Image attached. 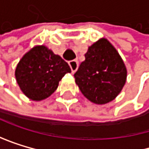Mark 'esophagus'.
<instances>
[{
  "mask_svg": "<svg viewBox=\"0 0 149 149\" xmlns=\"http://www.w3.org/2000/svg\"><path fill=\"white\" fill-rule=\"evenodd\" d=\"M69 64H70V67L72 72H75V71L78 70V67H79V61H78L77 60H72V61H69Z\"/></svg>",
  "mask_w": 149,
  "mask_h": 149,
  "instance_id": "esophagus-1",
  "label": "esophagus"
}]
</instances>
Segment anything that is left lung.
Masks as SVG:
<instances>
[{
	"instance_id": "left-lung-1",
	"label": "left lung",
	"mask_w": 149,
	"mask_h": 149,
	"mask_svg": "<svg viewBox=\"0 0 149 149\" xmlns=\"http://www.w3.org/2000/svg\"><path fill=\"white\" fill-rule=\"evenodd\" d=\"M74 74L81 93L95 104L113 100L122 91L127 70L115 48L103 38L91 45Z\"/></svg>"
}]
</instances>
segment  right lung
<instances>
[{
	"label": "right lung",
	"mask_w": 149,
	"mask_h": 149,
	"mask_svg": "<svg viewBox=\"0 0 149 149\" xmlns=\"http://www.w3.org/2000/svg\"><path fill=\"white\" fill-rule=\"evenodd\" d=\"M70 68L61 56L44 45L26 53L17 65L15 75L22 92L35 101L50 96Z\"/></svg>",
	"instance_id": "1"
}]
</instances>
